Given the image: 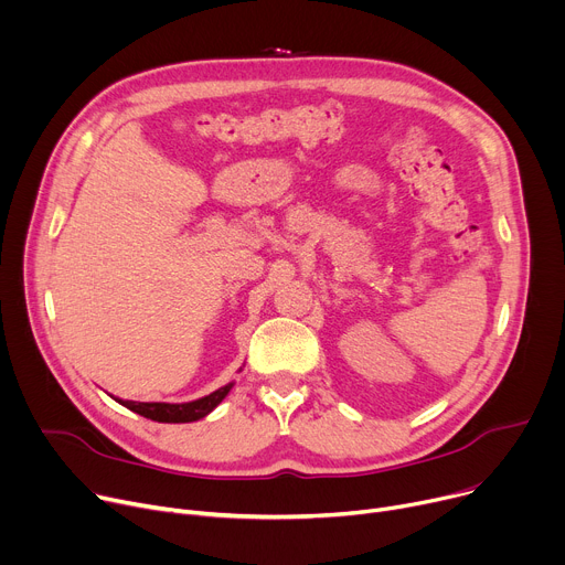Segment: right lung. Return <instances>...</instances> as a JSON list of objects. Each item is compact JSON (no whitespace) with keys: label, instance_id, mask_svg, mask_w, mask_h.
<instances>
[{"label":"right lung","instance_id":"right-lung-1","mask_svg":"<svg viewBox=\"0 0 565 565\" xmlns=\"http://www.w3.org/2000/svg\"><path fill=\"white\" fill-rule=\"evenodd\" d=\"M233 388V384H226L222 388H216L214 394L199 398L194 403H183V405H169V403H134V401H119L124 407H128L131 412L158 420V423H192L199 420L203 416H207L216 405H220L228 392Z\"/></svg>","mask_w":565,"mask_h":565}]
</instances>
